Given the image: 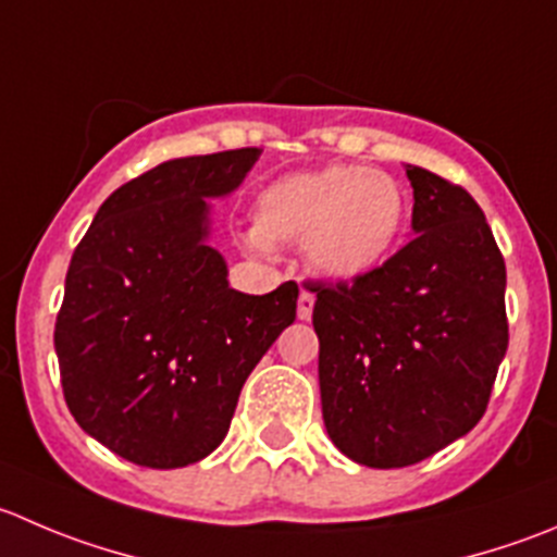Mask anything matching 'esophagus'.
<instances>
[{
  "mask_svg": "<svg viewBox=\"0 0 557 557\" xmlns=\"http://www.w3.org/2000/svg\"><path fill=\"white\" fill-rule=\"evenodd\" d=\"M312 307H315V296H312L310 290H301V294H299V307H296V312H299L301 321H310V318H312Z\"/></svg>",
  "mask_w": 557,
  "mask_h": 557,
  "instance_id": "esophagus-1",
  "label": "esophagus"
}]
</instances>
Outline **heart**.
Masks as SVG:
<instances>
[{"label":"heart","mask_w":557,"mask_h":557,"mask_svg":"<svg viewBox=\"0 0 557 557\" xmlns=\"http://www.w3.org/2000/svg\"><path fill=\"white\" fill-rule=\"evenodd\" d=\"M405 214L408 203L397 180L350 163L280 176L256 201L261 239L305 242L310 267L345 283L388 261L403 236Z\"/></svg>","instance_id":"1"}]
</instances>
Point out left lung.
Masks as SVG:
<instances>
[{"label":"left lung","mask_w":557,"mask_h":557,"mask_svg":"<svg viewBox=\"0 0 557 557\" xmlns=\"http://www.w3.org/2000/svg\"><path fill=\"white\" fill-rule=\"evenodd\" d=\"M416 236L315 294L323 424L367 468L422 462L479 424L509 348L506 263L471 193L408 165Z\"/></svg>","instance_id":"left-lung-1"}]
</instances>
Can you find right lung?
Returning a JSON list of instances; mask_svg holds the SVG:
<instances>
[{
	"label": "right lung",
	"mask_w": 557,
	"mask_h": 557,
	"mask_svg": "<svg viewBox=\"0 0 557 557\" xmlns=\"http://www.w3.org/2000/svg\"><path fill=\"white\" fill-rule=\"evenodd\" d=\"M261 149L149 169L113 190L78 242L53 345L84 433L144 468H185L223 444L252 367L296 318L294 280L228 288L207 201L242 185Z\"/></svg>",
	"instance_id": "obj_1"
}]
</instances>
